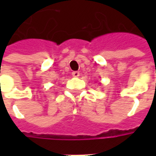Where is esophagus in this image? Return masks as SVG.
Masks as SVG:
<instances>
[{"mask_svg": "<svg viewBox=\"0 0 156 156\" xmlns=\"http://www.w3.org/2000/svg\"><path fill=\"white\" fill-rule=\"evenodd\" d=\"M72 75L73 76V77H75V78H78V76H79V72L78 71H74L72 73Z\"/></svg>", "mask_w": 156, "mask_h": 156, "instance_id": "esophagus-1", "label": "esophagus"}]
</instances>
